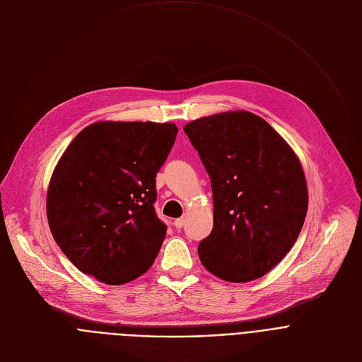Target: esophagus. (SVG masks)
Masks as SVG:
<instances>
[{
    "instance_id": "34e87169",
    "label": "esophagus",
    "mask_w": 362,
    "mask_h": 362,
    "mask_svg": "<svg viewBox=\"0 0 362 362\" xmlns=\"http://www.w3.org/2000/svg\"><path fill=\"white\" fill-rule=\"evenodd\" d=\"M184 224H185V220H184V218H177V220L174 221V226H175L177 228H181Z\"/></svg>"
}]
</instances>
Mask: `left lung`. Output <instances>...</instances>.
Here are the masks:
<instances>
[{
    "label": "left lung",
    "instance_id": "8db88e82",
    "mask_svg": "<svg viewBox=\"0 0 362 362\" xmlns=\"http://www.w3.org/2000/svg\"><path fill=\"white\" fill-rule=\"evenodd\" d=\"M211 180L214 224L198 245L204 267L249 282L282 260L302 230L308 188L298 156L264 119L224 112L184 127Z\"/></svg>",
    "mask_w": 362,
    "mask_h": 362
}]
</instances>
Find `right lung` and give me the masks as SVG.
I'll return each mask as SVG.
<instances>
[{"label": "right lung", "mask_w": 362, "mask_h": 362, "mask_svg": "<svg viewBox=\"0 0 362 362\" xmlns=\"http://www.w3.org/2000/svg\"><path fill=\"white\" fill-rule=\"evenodd\" d=\"M174 124L98 122L62 155L47 191L56 243L80 270L124 285L153 263L167 234L155 213V177L168 158Z\"/></svg>", "instance_id": "1"}]
</instances>
